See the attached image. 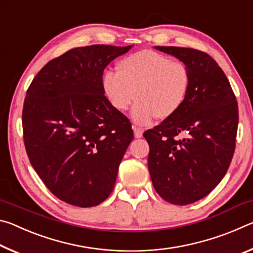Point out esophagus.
<instances>
[{"mask_svg": "<svg viewBox=\"0 0 253 253\" xmlns=\"http://www.w3.org/2000/svg\"><path fill=\"white\" fill-rule=\"evenodd\" d=\"M132 129H134V136H135V138H142V137H143V132H144V130L142 129V128L136 127V126H132Z\"/></svg>", "mask_w": 253, "mask_h": 253, "instance_id": "esophagus-1", "label": "esophagus"}]
</instances>
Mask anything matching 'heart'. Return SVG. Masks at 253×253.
Listing matches in <instances>:
<instances>
[{
  "mask_svg": "<svg viewBox=\"0 0 253 253\" xmlns=\"http://www.w3.org/2000/svg\"><path fill=\"white\" fill-rule=\"evenodd\" d=\"M117 74L106 71L101 88L118 111L137 100L130 118L137 125H151L156 117L168 119L182 108L191 88V74L183 62L152 50L127 55L117 63Z\"/></svg>",
  "mask_w": 253,
  "mask_h": 253,
  "instance_id": "obj_1",
  "label": "heart"
}]
</instances>
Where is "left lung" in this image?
<instances>
[{
  "mask_svg": "<svg viewBox=\"0 0 253 253\" xmlns=\"http://www.w3.org/2000/svg\"><path fill=\"white\" fill-rule=\"evenodd\" d=\"M155 49L188 68L191 88L173 117L144 132L148 170L162 199L186 205L207 196L224 177L235 148L238 104L223 70L208 53L179 46ZM179 133L187 137L178 140Z\"/></svg>",
  "mask_w": 253,
  "mask_h": 253,
  "instance_id": "8db88e82",
  "label": "left lung"
}]
</instances>
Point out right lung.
<instances>
[{"label": "right lung", "mask_w": 253, "mask_h": 253, "mask_svg": "<svg viewBox=\"0 0 253 253\" xmlns=\"http://www.w3.org/2000/svg\"><path fill=\"white\" fill-rule=\"evenodd\" d=\"M132 48H75L42 68L30 84L22 113L30 163L51 193L91 208L108 198L134 138L126 116L101 88L105 68Z\"/></svg>", "instance_id": "right-lung-1"}]
</instances>
